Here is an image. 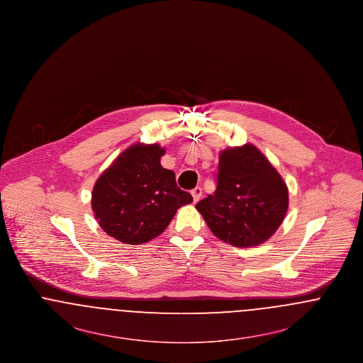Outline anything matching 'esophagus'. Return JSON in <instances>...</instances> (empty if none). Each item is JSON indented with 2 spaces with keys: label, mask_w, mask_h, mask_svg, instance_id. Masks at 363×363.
Masks as SVG:
<instances>
[{
  "label": "esophagus",
  "mask_w": 363,
  "mask_h": 363,
  "mask_svg": "<svg viewBox=\"0 0 363 363\" xmlns=\"http://www.w3.org/2000/svg\"><path fill=\"white\" fill-rule=\"evenodd\" d=\"M191 196H193V201L196 203V201H199L200 200V197H201V194H203V190L200 186H196L194 189H191Z\"/></svg>",
  "instance_id": "obj_1"
}]
</instances>
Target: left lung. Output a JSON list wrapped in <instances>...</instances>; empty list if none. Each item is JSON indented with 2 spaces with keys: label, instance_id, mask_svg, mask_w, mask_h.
<instances>
[{
  "label": "left lung",
  "instance_id": "obj_1",
  "mask_svg": "<svg viewBox=\"0 0 363 363\" xmlns=\"http://www.w3.org/2000/svg\"><path fill=\"white\" fill-rule=\"evenodd\" d=\"M287 207L284 181L252 144L219 155L216 190L196 204L211 231L237 247L267 241L281 225Z\"/></svg>",
  "mask_w": 363,
  "mask_h": 363
}]
</instances>
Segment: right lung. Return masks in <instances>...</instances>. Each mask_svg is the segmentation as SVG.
Masks as SVG:
<instances>
[{"mask_svg":"<svg viewBox=\"0 0 363 363\" xmlns=\"http://www.w3.org/2000/svg\"><path fill=\"white\" fill-rule=\"evenodd\" d=\"M164 148L135 144L96 181L92 211L104 231L123 243L151 241L170 225L177 209L193 201L179 189L175 173L163 169Z\"/></svg>","mask_w":363,"mask_h":363,"instance_id":"right-lung-1","label":"right lung"}]
</instances>
